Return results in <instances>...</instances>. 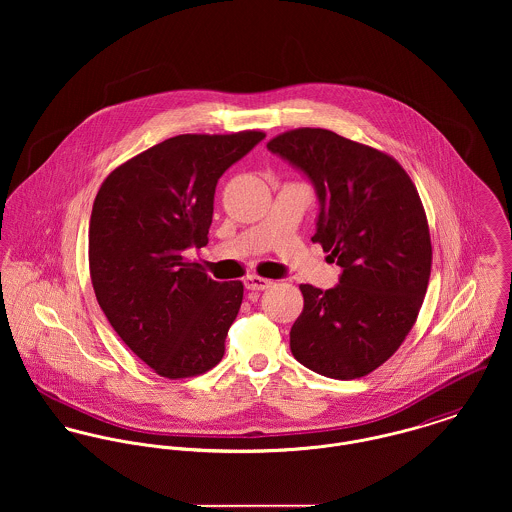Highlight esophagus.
I'll return each mask as SVG.
<instances>
[{"label": "esophagus", "instance_id": "1", "mask_svg": "<svg viewBox=\"0 0 512 512\" xmlns=\"http://www.w3.org/2000/svg\"><path fill=\"white\" fill-rule=\"evenodd\" d=\"M244 286H246V290L262 292V290H268V288L272 286V280L260 278V276H246V278H244Z\"/></svg>", "mask_w": 512, "mask_h": 512}]
</instances>
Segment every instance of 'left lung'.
Listing matches in <instances>:
<instances>
[{
	"mask_svg": "<svg viewBox=\"0 0 512 512\" xmlns=\"http://www.w3.org/2000/svg\"><path fill=\"white\" fill-rule=\"evenodd\" d=\"M268 149L315 185L321 213L311 240L343 268L333 290L299 286L293 357L329 378L366 376L400 349L428 290L432 240L418 189L392 155L331 130H290Z\"/></svg>",
	"mask_w": 512,
	"mask_h": 512,
	"instance_id": "8db88e82",
	"label": "left lung"
}]
</instances>
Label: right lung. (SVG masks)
<instances>
[{
  "mask_svg": "<svg viewBox=\"0 0 512 512\" xmlns=\"http://www.w3.org/2000/svg\"><path fill=\"white\" fill-rule=\"evenodd\" d=\"M266 134H183L149 147L102 181L88 224L98 305L159 376L203 374L224 355L242 282H215L185 248L209 242L220 175Z\"/></svg>",
  "mask_w": 512,
  "mask_h": 512,
  "instance_id": "add662e5",
  "label": "right lung"
}]
</instances>
